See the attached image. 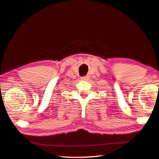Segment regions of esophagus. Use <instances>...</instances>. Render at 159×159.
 <instances>
[{"mask_svg": "<svg viewBox=\"0 0 159 159\" xmlns=\"http://www.w3.org/2000/svg\"><path fill=\"white\" fill-rule=\"evenodd\" d=\"M89 79V76H84V77H82L81 78V80H87Z\"/></svg>", "mask_w": 159, "mask_h": 159, "instance_id": "1", "label": "esophagus"}]
</instances>
